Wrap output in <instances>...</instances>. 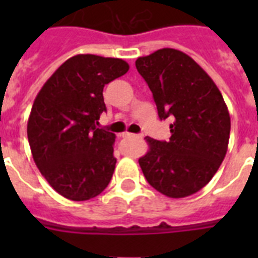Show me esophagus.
Here are the masks:
<instances>
[{"mask_svg":"<svg viewBox=\"0 0 258 258\" xmlns=\"http://www.w3.org/2000/svg\"><path fill=\"white\" fill-rule=\"evenodd\" d=\"M123 138H135L138 137V135H134V134H130V133H124L123 135H121Z\"/></svg>","mask_w":258,"mask_h":258,"instance_id":"esophagus-1","label":"esophagus"}]
</instances>
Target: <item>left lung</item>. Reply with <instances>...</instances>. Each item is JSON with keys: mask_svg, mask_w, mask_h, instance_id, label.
<instances>
[{"mask_svg": "<svg viewBox=\"0 0 258 258\" xmlns=\"http://www.w3.org/2000/svg\"><path fill=\"white\" fill-rule=\"evenodd\" d=\"M135 66L153 92L159 117L174 119L169 142L145 138L149 151L139 158L142 171L163 196H191L210 182L226 155V103L212 78L180 50L158 49L138 57Z\"/></svg>", "mask_w": 258, "mask_h": 258, "instance_id": "left-lung-1", "label": "left lung"}]
</instances>
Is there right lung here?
<instances>
[{
  "label": "right lung",
  "mask_w": 258,
  "mask_h": 258,
  "mask_svg": "<svg viewBox=\"0 0 258 258\" xmlns=\"http://www.w3.org/2000/svg\"><path fill=\"white\" fill-rule=\"evenodd\" d=\"M130 66L121 58L76 54L40 89L28 120L33 161L48 183L71 201L99 196L112 178L115 134L97 128L103 88Z\"/></svg>",
  "instance_id": "1"
}]
</instances>
